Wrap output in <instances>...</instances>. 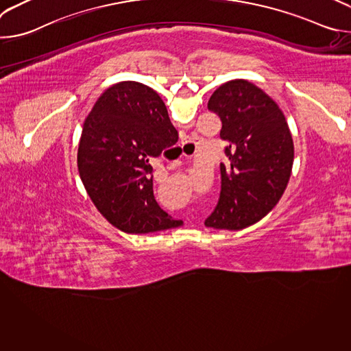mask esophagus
<instances>
[{
	"label": "esophagus",
	"mask_w": 351,
	"mask_h": 351,
	"mask_svg": "<svg viewBox=\"0 0 351 351\" xmlns=\"http://www.w3.org/2000/svg\"><path fill=\"white\" fill-rule=\"evenodd\" d=\"M186 143H189V141H187V140H186V141H184V143H183V144H182V145H184V144H186Z\"/></svg>",
	"instance_id": "obj_1"
}]
</instances>
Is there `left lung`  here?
Returning a JSON list of instances; mask_svg holds the SVG:
<instances>
[{"label": "left lung", "mask_w": 351, "mask_h": 351, "mask_svg": "<svg viewBox=\"0 0 351 351\" xmlns=\"http://www.w3.org/2000/svg\"><path fill=\"white\" fill-rule=\"evenodd\" d=\"M208 110L221 118L226 161L221 162L218 204L204 223L240 230L263 219L285 193L294 160L293 138L278 104L247 80L219 86Z\"/></svg>", "instance_id": "8db88e82"}]
</instances>
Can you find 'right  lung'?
I'll list each match as a JSON object with an SVG mask.
<instances>
[{
    "instance_id": "1",
    "label": "right lung",
    "mask_w": 351,
    "mask_h": 351,
    "mask_svg": "<svg viewBox=\"0 0 351 351\" xmlns=\"http://www.w3.org/2000/svg\"><path fill=\"white\" fill-rule=\"evenodd\" d=\"M178 138L164 101L148 86L121 82L99 95L83 123L77 168L91 202L115 228L149 233L179 225L158 206L148 164Z\"/></svg>"
}]
</instances>
